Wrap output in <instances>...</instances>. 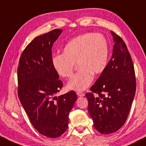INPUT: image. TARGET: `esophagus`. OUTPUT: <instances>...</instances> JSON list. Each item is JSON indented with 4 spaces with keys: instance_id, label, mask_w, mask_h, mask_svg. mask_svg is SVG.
<instances>
[{
    "instance_id": "obj_1",
    "label": "esophagus",
    "mask_w": 146,
    "mask_h": 146,
    "mask_svg": "<svg viewBox=\"0 0 146 146\" xmlns=\"http://www.w3.org/2000/svg\"><path fill=\"white\" fill-rule=\"evenodd\" d=\"M77 95L78 96L81 97V96H84V94L83 92H80V91H77Z\"/></svg>"
}]
</instances>
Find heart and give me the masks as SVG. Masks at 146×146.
<instances>
[{"label":"heart","instance_id":"heart-1","mask_svg":"<svg viewBox=\"0 0 146 146\" xmlns=\"http://www.w3.org/2000/svg\"><path fill=\"white\" fill-rule=\"evenodd\" d=\"M108 57L106 38L99 33H86L70 40L62 49V54L52 57V64L56 73L66 79L72 78L76 64L79 69L68 88L82 91L91 84L94 75L98 76L104 71Z\"/></svg>","mask_w":146,"mask_h":146}]
</instances>
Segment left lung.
Segmentation results:
<instances>
[{"label": "left lung", "mask_w": 146, "mask_h": 146, "mask_svg": "<svg viewBox=\"0 0 146 146\" xmlns=\"http://www.w3.org/2000/svg\"><path fill=\"white\" fill-rule=\"evenodd\" d=\"M115 44L107 67L86 93L88 110L95 129L102 134L116 132L125 123L136 92L132 58L122 38L113 32Z\"/></svg>", "instance_id": "left-lung-1"}]
</instances>
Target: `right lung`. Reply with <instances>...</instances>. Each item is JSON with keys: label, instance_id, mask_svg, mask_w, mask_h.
<instances>
[{"label": "right lung", "instance_id": "add662e5", "mask_svg": "<svg viewBox=\"0 0 146 146\" xmlns=\"http://www.w3.org/2000/svg\"><path fill=\"white\" fill-rule=\"evenodd\" d=\"M62 32L55 29L35 37L22 52L17 70L22 106L33 127L49 138L60 137L66 130L68 114L77 100L73 91L55 96L63 83L52 66L51 49Z\"/></svg>", "mask_w": 146, "mask_h": 146}]
</instances>
